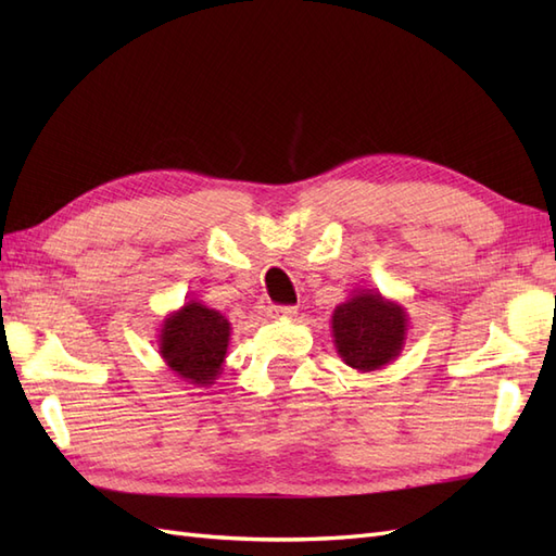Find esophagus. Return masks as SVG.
<instances>
[{"instance_id":"obj_1","label":"esophagus","mask_w":556,"mask_h":556,"mask_svg":"<svg viewBox=\"0 0 556 556\" xmlns=\"http://www.w3.org/2000/svg\"><path fill=\"white\" fill-rule=\"evenodd\" d=\"M267 314L273 316V319H287V316H293L295 314V307H283V305H273L267 309Z\"/></svg>"}]
</instances>
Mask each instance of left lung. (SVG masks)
Listing matches in <instances>:
<instances>
[{
  "label": "left lung",
  "mask_w": 556,
  "mask_h": 556,
  "mask_svg": "<svg viewBox=\"0 0 556 556\" xmlns=\"http://www.w3.org/2000/svg\"><path fill=\"white\" fill-rule=\"evenodd\" d=\"M409 316L403 305L375 289H356L330 319L340 358L358 372H372L401 356Z\"/></svg>",
  "instance_id": "left-lung-1"
}]
</instances>
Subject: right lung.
I'll list each match as a JSON object with an SVG mask.
<instances>
[{
  "mask_svg": "<svg viewBox=\"0 0 556 556\" xmlns=\"http://www.w3.org/2000/svg\"><path fill=\"white\" fill-rule=\"evenodd\" d=\"M230 330V321L224 314L193 298L163 319L157 354L186 382L210 387L224 372Z\"/></svg>",
  "mask_w": 556,
  "mask_h": 556,
  "instance_id": "obj_1",
  "label": "right lung"
}]
</instances>
